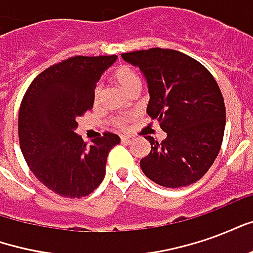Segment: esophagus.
Here are the masks:
<instances>
[{
    "mask_svg": "<svg viewBox=\"0 0 253 253\" xmlns=\"http://www.w3.org/2000/svg\"><path fill=\"white\" fill-rule=\"evenodd\" d=\"M122 142L123 143H131L132 141H134V138L132 137H126V135H123V137H121Z\"/></svg>",
    "mask_w": 253,
    "mask_h": 253,
    "instance_id": "obj_1",
    "label": "esophagus"
}]
</instances>
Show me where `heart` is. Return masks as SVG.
Listing matches in <instances>:
<instances>
[{
  "label": "heart",
  "instance_id": "obj_1",
  "mask_svg": "<svg viewBox=\"0 0 253 253\" xmlns=\"http://www.w3.org/2000/svg\"><path fill=\"white\" fill-rule=\"evenodd\" d=\"M115 78L116 81L119 83V85H121L125 90H127L128 88H131L132 85H135V84H139V77L137 76V73L134 72V70H131L128 66L118 67L115 72ZM100 93H101V85H97V88L94 90V97L99 99ZM115 123L119 127L125 126L126 118L121 116V118L115 119Z\"/></svg>",
  "mask_w": 253,
  "mask_h": 253
}]
</instances>
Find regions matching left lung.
<instances>
[{
    "mask_svg": "<svg viewBox=\"0 0 253 253\" xmlns=\"http://www.w3.org/2000/svg\"><path fill=\"white\" fill-rule=\"evenodd\" d=\"M142 72L148 83L146 112L159 122L167 138L141 160L149 179L168 188L190 186L217 159L222 145L226 111L217 81L202 63L169 48L122 54Z\"/></svg>",
    "mask_w": 253,
    "mask_h": 253,
    "instance_id": "left-lung-1",
    "label": "left lung"
}]
</instances>
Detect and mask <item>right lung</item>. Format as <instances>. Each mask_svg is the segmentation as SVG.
<instances>
[{"label": "right lung", "instance_id": "add662e5", "mask_svg": "<svg viewBox=\"0 0 253 253\" xmlns=\"http://www.w3.org/2000/svg\"><path fill=\"white\" fill-rule=\"evenodd\" d=\"M116 55L72 57L42 72L27 89L19 111V139L27 164L48 190L65 198L93 192L105 176L112 132L88 146L74 132L77 118L93 107L94 89Z\"/></svg>", "mask_w": 253, "mask_h": 253}]
</instances>
